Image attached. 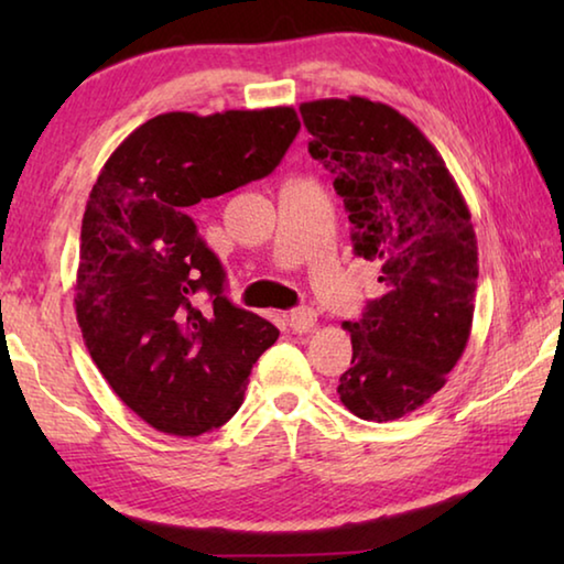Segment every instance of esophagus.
<instances>
[{
    "label": "esophagus",
    "instance_id": "1",
    "mask_svg": "<svg viewBox=\"0 0 564 564\" xmlns=\"http://www.w3.org/2000/svg\"><path fill=\"white\" fill-rule=\"evenodd\" d=\"M316 321H318V316L313 308H295L289 316V323L295 333H311L313 328H316Z\"/></svg>",
    "mask_w": 564,
    "mask_h": 564
}]
</instances>
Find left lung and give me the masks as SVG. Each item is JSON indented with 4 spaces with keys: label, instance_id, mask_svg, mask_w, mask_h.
<instances>
[{
    "label": "left lung",
    "instance_id": "obj_1",
    "mask_svg": "<svg viewBox=\"0 0 564 564\" xmlns=\"http://www.w3.org/2000/svg\"><path fill=\"white\" fill-rule=\"evenodd\" d=\"M308 151L333 174L352 248L383 295L346 321L352 360L338 395L352 415L388 423L447 383L473 328L477 238L443 156L413 121L362 97L301 104Z\"/></svg>",
    "mask_w": 564,
    "mask_h": 564
}]
</instances>
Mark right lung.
<instances>
[{"label":"right lung","instance_id":"add662e5","mask_svg":"<svg viewBox=\"0 0 564 564\" xmlns=\"http://www.w3.org/2000/svg\"><path fill=\"white\" fill-rule=\"evenodd\" d=\"M299 129L293 107L159 113L94 181L76 321L113 393L161 433L196 437L228 423L253 362L279 338L273 323L226 299V273L188 214L269 176ZM202 292L208 310L197 305Z\"/></svg>","mask_w":564,"mask_h":564}]
</instances>
